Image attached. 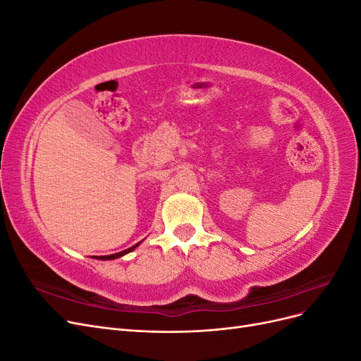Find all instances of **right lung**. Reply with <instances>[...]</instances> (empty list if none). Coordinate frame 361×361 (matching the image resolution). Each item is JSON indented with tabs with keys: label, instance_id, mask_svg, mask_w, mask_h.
<instances>
[{
	"label": "right lung",
	"instance_id": "add662e5",
	"mask_svg": "<svg viewBox=\"0 0 361 361\" xmlns=\"http://www.w3.org/2000/svg\"><path fill=\"white\" fill-rule=\"evenodd\" d=\"M140 244H141V243H138V244H135V245H133V247H129V248H126V250H123V251H118V253H114V255H108V256H93V257H96V259H101V260H113V259H118V257H122V256H125V255L130 253V251H134Z\"/></svg>",
	"mask_w": 361,
	"mask_h": 361
}]
</instances>
